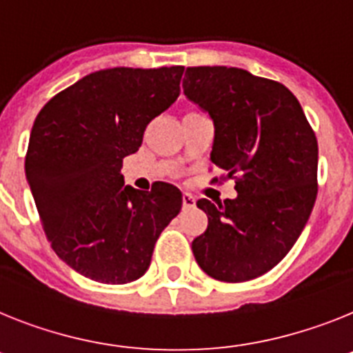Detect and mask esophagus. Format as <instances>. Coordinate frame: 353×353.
<instances>
[{
    "instance_id": "obj_1",
    "label": "esophagus",
    "mask_w": 353,
    "mask_h": 353,
    "mask_svg": "<svg viewBox=\"0 0 353 353\" xmlns=\"http://www.w3.org/2000/svg\"><path fill=\"white\" fill-rule=\"evenodd\" d=\"M183 208L190 210V208H195V197L190 194H183Z\"/></svg>"
}]
</instances>
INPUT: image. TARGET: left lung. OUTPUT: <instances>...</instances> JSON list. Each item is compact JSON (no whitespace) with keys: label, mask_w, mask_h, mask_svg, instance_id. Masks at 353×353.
Here are the masks:
<instances>
[{"label":"left lung","mask_w":353,"mask_h":353,"mask_svg":"<svg viewBox=\"0 0 353 353\" xmlns=\"http://www.w3.org/2000/svg\"><path fill=\"white\" fill-rule=\"evenodd\" d=\"M183 90L214 124L211 161L236 199L197 206L208 229L192 241L210 277L243 283L266 274L304 231L318 194V142L283 83L236 67H188ZM223 177V179H225Z\"/></svg>","instance_id":"8db88e82"}]
</instances>
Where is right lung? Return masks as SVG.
I'll list each match as a JSON object with an SVG mask.
<instances>
[{
	"label": "right lung",
	"instance_id": "1",
	"mask_svg": "<svg viewBox=\"0 0 353 353\" xmlns=\"http://www.w3.org/2000/svg\"><path fill=\"white\" fill-rule=\"evenodd\" d=\"M185 67L92 72L39 112L26 179L57 256L85 277L125 284L151 265L154 243L183 206L176 186L124 185L122 159L177 99Z\"/></svg>",
	"mask_w": 353,
	"mask_h": 353
}]
</instances>
